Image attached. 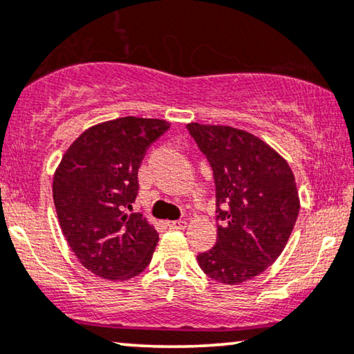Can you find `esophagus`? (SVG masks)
<instances>
[{"label": "esophagus", "instance_id": "esophagus-1", "mask_svg": "<svg viewBox=\"0 0 354 354\" xmlns=\"http://www.w3.org/2000/svg\"><path fill=\"white\" fill-rule=\"evenodd\" d=\"M186 225H187L186 220L168 221V226H169V228H173V230H183V228H186Z\"/></svg>", "mask_w": 354, "mask_h": 354}]
</instances>
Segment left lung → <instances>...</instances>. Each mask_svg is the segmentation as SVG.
Masks as SVG:
<instances>
[{"label":"left lung","mask_w":354,"mask_h":354,"mask_svg":"<svg viewBox=\"0 0 354 354\" xmlns=\"http://www.w3.org/2000/svg\"><path fill=\"white\" fill-rule=\"evenodd\" d=\"M187 129L214 169L216 218L223 221L215 246L197 262L212 280L239 285L270 267L288 243L299 214L295 174L275 149L248 131L199 122Z\"/></svg>","instance_id":"left-lung-1"}]
</instances>
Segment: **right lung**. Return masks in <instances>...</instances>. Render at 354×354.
Segmentation results:
<instances>
[{
  "label": "right lung",
  "mask_w": 354,
  "mask_h": 354,
  "mask_svg": "<svg viewBox=\"0 0 354 354\" xmlns=\"http://www.w3.org/2000/svg\"><path fill=\"white\" fill-rule=\"evenodd\" d=\"M169 122L122 116L84 131L56 168L53 201L63 234L87 270L121 281L144 272L158 233L142 214H129L144 155Z\"/></svg>",
  "instance_id": "obj_1"
}]
</instances>
